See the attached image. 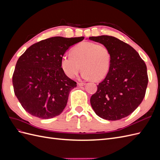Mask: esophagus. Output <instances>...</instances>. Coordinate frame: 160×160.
<instances>
[{
	"mask_svg": "<svg viewBox=\"0 0 160 160\" xmlns=\"http://www.w3.org/2000/svg\"><path fill=\"white\" fill-rule=\"evenodd\" d=\"M85 85V83H77V85H78L79 87L83 86V85Z\"/></svg>",
	"mask_w": 160,
	"mask_h": 160,
	"instance_id": "esophagus-1",
	"label": "esophagus"
}]
</instances>
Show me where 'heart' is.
<instances>
[{
  "label": "heart",
  "mask_w": 160,
  "mask_h": 160,
  "mask_svg": "<svg viewBox=\"0 0 160 160\" xmlns=\"http://www.w3.org/2000/svg\"><path fill=\"white\" fill-rule=\"evenodd\" d=\"M111 55L108 48L95 42H83L72 48L71 55L61 57V66L69 78H73L81 69L85 79L99 81L109 71Z\"/></svg>",
  "instance_id": "obj_1"
}]
</instances>
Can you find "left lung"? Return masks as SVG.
<instances>
[{"mask_svg": "<svg viewBox=\"0 0 160 160\" xmlns=\"http://www.w3.org/2000/svg\"><path fill=\"white\" fill-rule=\"evenodd\" d=\"M89 39L107 47L111 55L109 71L91 96V107L106 120L127 117L137 109L146 94V65L132 47L114 37L101 35Z\"/></svg>", "mask_w": 160, "mask_h": 160, "instance_id": "obj_1", "label": "left lung"}]
</instances>
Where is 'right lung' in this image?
<instances>
[{
  "label": "right lung",
  "mask_w": 160,
  "mask_h": 160,
  "mask_svg": "<svg viewBox=\"0 0 160 160\" xmlns=\"http://www.w3.org/2000/svg\"><path fill=\"white\" fill-rule=\"evenodd\" d=\"M83 39V37H51L33 44L18 58L12 75L14 92L28 113L50 119L62 112L77 83L64 73L61 57L70 47Z\"/></svg>",
  "instance_id": "add662e5"
}]
</instances>
